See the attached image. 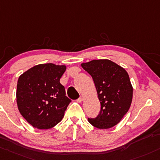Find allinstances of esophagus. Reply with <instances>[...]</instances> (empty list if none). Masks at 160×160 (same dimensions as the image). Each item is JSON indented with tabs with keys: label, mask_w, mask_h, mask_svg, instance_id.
<instances>
[{
	"label": "esophagus",
	"mask_w": 160,
	"mask_h": 160,
	"mask_svg": "<svg viewBox=\"0 0 160 160\" xmlns=\"http://www.w3.org/2000/svg\"><path fill=\"white\" fill-rule=\"evenodd\" d=\"M83 97H80V98H79L78 100H77V101L78 102H81L82 101H83Z\"/></svg>",
	"instance_id": "34e87169"
}]
</instances>
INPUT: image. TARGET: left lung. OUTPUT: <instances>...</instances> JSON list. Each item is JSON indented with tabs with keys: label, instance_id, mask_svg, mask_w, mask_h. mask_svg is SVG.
<instances>
[{
	"label": "left lung",
	"instance_id": "8db88e82",
	"mask_svg": "<svg viewBox=\"0 0 160 160\" xmlns=\"http://www.w3.org/2000/svg\"><path fill=\"white\" fill-rule=\"evenodd\" d=\"M93 78L101 105L98 117L88 122L100 129H110L120 122L132 100V86L124 68L107 59L81 63Z\"/></svg>",
	"mask_w": 160,
	"mask_h": 160
}]
</instances>
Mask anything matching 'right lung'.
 <instances>
[{
    "instance_id": "add662e5",
    "label": "right lung",
    "mask_w": 160,
    "mask_h": 160,
    "mask_svg": "<svg viewBox=\"0 0 160 160\" xmlns=\"http://www.w3.org/2000/svg\"><path fill=\"white\" fill-rule=\"evenodd\" d=\"M66 69L65 65L40 63L18 78L16 92L18 110L35 128L50 129L63 119L71 102L60 83Z\"/></svg>"
}]
</instances>
